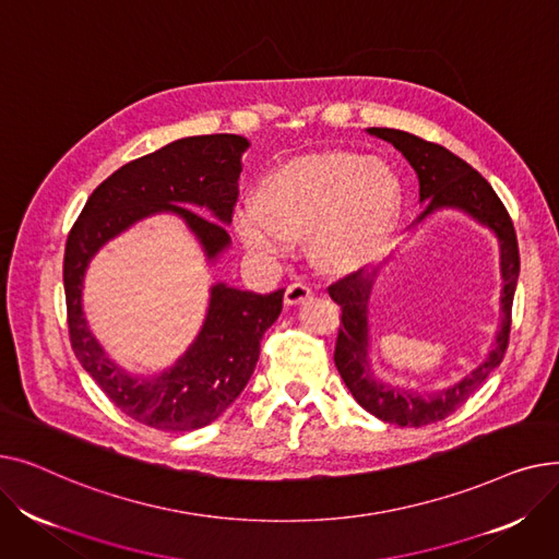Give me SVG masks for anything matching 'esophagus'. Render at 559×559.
I'll return each mask as SVG.
<instances>
[{
	"label": "esophagus",
	"mask_w": 559,
	"mask_h": 559,
	"mask_svg": "<svg viewBox=\"0 0 559 559\" xmlns=\"http://www.w3.org/2000/svg\"><path fill=\"white\" fill-rule=\"evenodd\" d=\"M312 299V289L306 283H292L285 289V304L287 306H301Z\"/></svg>",
	"instance_id": "34e87169"
}]
</instances>
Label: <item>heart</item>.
<instances>
[{
  "instance_id": "b5f03b06",
  "label": "heart",
  "mask_w": 559,
  "mask_h": 559,
  "mask_svg": "<svg viewBox=\"0 0 559 559\" xmlns=\"http://www.w3.org/2000/svg\"><path fill=\"white\" fill-rule=\"evenodd\" d=\"M401 213L403 186L394 167L358 152L326 150L264 174L235 217V233L262 260H278L287 242L308 240L319 272L346 276L388 251Z\"/></svg>"
}]
</instances>
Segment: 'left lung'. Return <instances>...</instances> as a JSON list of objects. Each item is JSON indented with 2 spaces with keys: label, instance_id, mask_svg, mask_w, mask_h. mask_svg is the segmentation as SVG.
<instances>
[{
  "label": "left lung",
  "instance_id": "left-lung-1",
  "mask_svg": "<svg viewBox=\"0 0 559 559\" xmlns=\"http://www.w3.org/2000/svg\"><path fill=\"white\" fill-rule=\"evenodd\" d=\"M367 133L394 144L403 158L413 165L419 179V203H424V213L419 215L417 224L426 222L439 211H457L489 228L496 235L498 249H501V326H498L493 335L489 354L464 378L435 392H417L392 385L373 371L369 360V301L380 267L367 276L362 272L350 274L329 289L331 299L342 308V326L335 344V367L344 385L373 417L396 426L419 428L442 421L455 413L480 388L483 380L503 362L512 326L514 289L521 267L519 245L506 205L472 165L444 150V146L426 142L399 129L373 127L367 129Z\"/></svg>",
  "mask_w": 559,
  "mask_h": 559
}]
</instances>
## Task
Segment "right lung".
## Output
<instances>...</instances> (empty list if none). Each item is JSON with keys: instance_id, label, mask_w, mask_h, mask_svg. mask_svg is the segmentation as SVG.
<instances>
[{"instance_id": "obj_1", "label": "right lung", "mask_w": 559, "mask_h": 559, "mask_svg": "<svg viewBox=\"0 0 559 559\" xmlns=\"http://www.w3.org/2000/svg\"><path fill=\"white\" fill-rule=\"evenodd\" d=\"M249 144L233 133L192 135L131 160L91 194L68 235L63 283L72 348L102 392L140 424L186 432L222 417L249 383L260 340L278 319L285 289L255 295L226 283L211 285L209 308L192 344L171 367L142 376L112 362L87 326L85 272L117 235L154 215L179 217L197 238L205 262L215 264L230 247L226 226L238 201L242 154Z\"/></svg>"}]
</instances>
